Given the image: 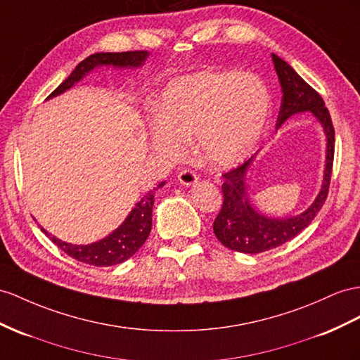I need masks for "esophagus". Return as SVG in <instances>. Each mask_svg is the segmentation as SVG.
Segmentation results:
<instances>
[{"label":"esophagus","instance_id":"obj_1","mask_svg":"<svg viewBox=\"0 0 360 360\" xmlns=\"http://www.w3.org/2000/svg\"><path fill=\"white\" fill-rule=\"evenodd\" d=\"M178 181L182 184V186H187L188 187V186H193V184H196L199 181V178H198V174L195 172L182 170L178 174Z\"/></svg>","mask_w":360,"mask_h":360}]
</instances>
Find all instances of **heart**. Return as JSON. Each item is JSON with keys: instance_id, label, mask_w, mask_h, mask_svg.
Returning a JSON list of instances; mask_svg holds the SVG:
<instances>
[{"instance_id": "heart-1", "label": "heart", "mask_w": 360, "mask_h": 360, "mask_svg": "<svg viewBox=\"0 0 360 360\" xmlns=\"http://www.w3.org/2000/svg\"><path fill=\"white\" fill-rule=\"evenodd\" d=\"M269 94L259 77L236 71H200L164 89L150 122L152 149L178 160L195 135L199 160L225 169L242 162L263 135Z\"/></svg>"}]
</instances>
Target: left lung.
I'll return each mask as SVG.
<instances>
[{
	"label": "left lung",
	"mask_w": 360,
	"mask_h": 360,
	"mask_svg": "<svg viewBox=\"0 0 360 360\" xmlns=\"http://www.w3.org/2000/svg\"><path fill=\"white\" fill-rule=\"evenodd\" d=\"M272 62L283 92L276 129L293 114L307 112V110L319 120L327 136L324 182H322L318 198L304 213L288 219H271L257 213L251 207L246 193L245 174L257 153L238 167L224 173V204L214 220L213 229L219 242L224 246L245 254H259L274 250L307 228L327 199L331 170H333L335 127L324 100L306 80L297 75V71L288 62L274 53Z\"/></svg>",
	"instance_id": "obj_1"
}]
</instances>
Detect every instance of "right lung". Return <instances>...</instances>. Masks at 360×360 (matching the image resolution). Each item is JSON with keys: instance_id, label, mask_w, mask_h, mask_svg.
Wrapping results in <instances>:
<instances>
[{"instance_id": "obj_1", "label": "right lung", "mask_w": 360, "mask_h": 360, "mask_svg": "<svg viewBox=\"0 0 360 360\" xmlns=\"http://www.w3.org/2000/svg\"><path fill=\"white\" fill-rule=\"evenodd\" d=\"M149 56L147 51H123V53H96L91 54L85 60H82L76 70L54 89L50 97H56L62 92L70 89L82 77L86 76L89 71L96 67L114 65L118 68H132L140 67ZM165 182H161L158 187L149 191L138 202L134 210L129 213L124 222L120 225L112 234L101 238V240L91 245H71L62 242L54 236H50L44 228L41 231L50 237V240L58 248L68 254L77 262L92 264V266H114L123 263L140 250L143 243L147 240L152 229V207L155 200V190H158Z\"/></svg>"}]
</instances>
